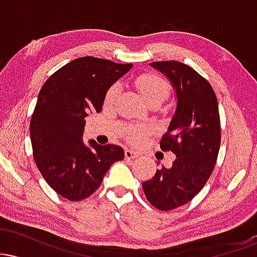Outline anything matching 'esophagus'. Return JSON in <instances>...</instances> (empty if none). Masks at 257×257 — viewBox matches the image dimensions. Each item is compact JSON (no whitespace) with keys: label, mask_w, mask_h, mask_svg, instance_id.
<instances>
[{"label":"esophagus","mask_w":257,"mask_h":257,"mask_svg":"<svg viewBox=\"0 0 257 257\" xmlns=\"http://www.w3.org/2000/svg\"><path fill=\"white\" fill-rule=\"evenodd\" d=\"M124 156H125V159H133V158L138 157V153L135 151H133V150L126 149L124 151Z\"/></svg>","instance_id":"obj_1"}]
</instances>
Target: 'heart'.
<instances>
[{"mask_svg":"<svg viewBox=\"0 0 257 257\" xmlns=\"http://www.w3.org/2000/svg\"><path fill=\"white\" fill-rule=\"evenodd\" d=\"M135 87L147 104H151V102H161L162 104L169 95L170 91V87L167 81H164L161 76L155 75V73H145V75L139 76L135 79ZM117 94H118V88L116 85L111 87L106 94V102L113 101ZM143 133L144 131L141 129L133 128L129 135L132 138H139Z\"/></svg>","mask_w":257,"mask_h":257,"instance_id":"b5f03b06","label":"heart"}]
</instances>
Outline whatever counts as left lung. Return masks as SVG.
Instances as JSON below:
<instances>
[{
	"mask_svg": "<svg viewBox=\"0 0 257 257\" xmlns=\"http://www.w3.org/2000/svg\"><path fill=\"white\" fill-rule=\"evenodd\" d=\"M150 65L169 79L176 96L175 112L159 144L176 159L143 184L147 200L167 211L196 197L213 173L221 141L219 105L210 83L188 65L174 60Z\"/></svg>",
	"mask_w": 257,
	"mask_h": 257,
	"instance_id": "8db88e82",
	"label": "left lung"
}]
</instances>
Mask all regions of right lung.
Listing matches in <instances>:
<instances>
[{
  "mask_svg": "<svg viewBox=\"0 0 257 257\" xmlns=\"http://www.w3.org/2000/svg\"><path fill=\"white\" fill-rule=\"evenodd\" d=\"M133 67L83 57L59 69L38 94L30 122L36 166L53 190L69 200L95 192L114 162L124 158L117 145L83 143L85 117L100 112L106 93Z\"/></svg>",
  "mask_w": 257,
  "mask_h": 257,
  "instance_id": "add662e5",
  "label": "right lung"
}]
</instances>
